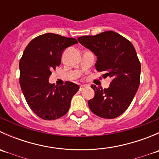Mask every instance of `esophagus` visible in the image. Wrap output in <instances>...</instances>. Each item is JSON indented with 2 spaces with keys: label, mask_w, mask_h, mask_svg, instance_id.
Listing matches in <instances>:
<instances>
[{
  "label": "esophagus",
  "mask_w": 159,
  "mask_h": 159,
  "mask_svg": "<svg viewBox=\"0 0 159 159\" xmlns=\"http://www.w3.org/2000/svg\"><path fill=\"white\" fill-rule=\"evenodd\" d=\"M86 88L85 85H81L80 86V91H83Z\"/></svg>",
  "instance_id": "obj_1"
}]
</instances>
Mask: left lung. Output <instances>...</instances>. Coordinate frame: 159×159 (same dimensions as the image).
Here are the masks:
<instances>
[{"instance_id": "1", "label": "left lung", "mask_w": 159, "mask_h": 159, "mask_svg": "<svg viewBox=\"0 0 159 159\" xmlns=\"http://www.w3.org/2000/svg\"><path fill=\"white\" fill-rule=\"evenodd\" d=\"M97 56L95 68L112 78L108 89L91 85L94 96L90 110L103 118H115L129 107L140 84L141 64L135 49L125 38L112 30L78 38Z\"/></svg>"}]
</instances>
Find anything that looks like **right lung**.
Wrapping results in <instances>:
<instances>
[{"mask_svg": "<svg viewBox=\"0 0 159 159\" xmlns=\"http://www.w3.org/2000/svg\"><path fill=\"white\" fill-rule=\"evenodd\" d=\"M78 43L75 38L47 33L34 38L25 49L19 63L20 85L30 109L44 120H54L68 111L79 86L67 81L50 84L49 76L61 61L64 50Z\"/></svg>", "mask_w": 159, "mask_h": 159, "instance_id": "1", "label": "right lung"}]
</instances>
